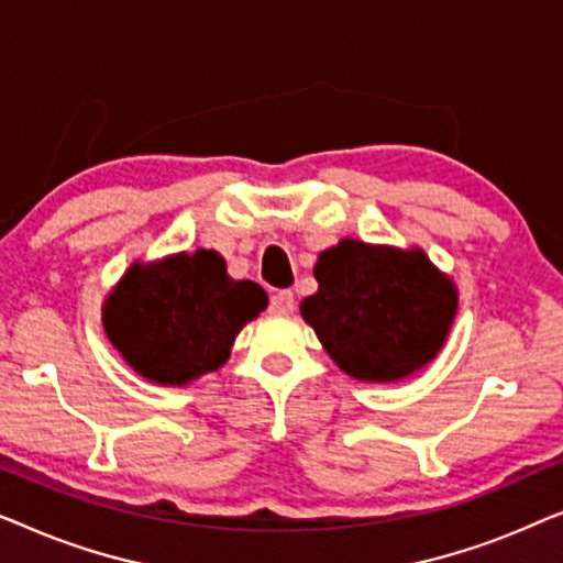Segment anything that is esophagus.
I'll use <instances>...</instances> for the list:
<instances>
[{
    "mask_svg": "<svg viewBox=\"0 0 563 563\" xmlns=\"http://www.w3.org/2000/svg\"><path fill=\"white\" fill-rule=\"evenodd\" d=\"M272 312L274 314H291L295 312V295H291L289 289H282V291H276V295L272 297Z\"/></svg>",
    "mask_w": 563,
    "mask_h": 563,
    "instance_id": "obj_1",
    "label": "esophagus"
}]
</instances>
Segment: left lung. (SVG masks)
<instances>
[{
  "label": "left lung",
  "mask_w": 563,
  "mask_h": 563,
  "mask_svg": "<svg viewBox=\"0 0 563 563\" xmlns=\"http://www.w3.org/2000/svg\"><path fill=\"white\" fill-rule=\"evenodd\" d=\"M318 291L299 312L351 379L389 384L438 356L459 310V289L428 253L343 238L314 264Z\"/></svg>",
  "instance_id": "left-lung-1"
}]
</instances>
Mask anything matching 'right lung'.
Wrapping results in <instances>:
<instances>
[{
	"label": "right lung",
	"mask_w": 563,
	"mask_h": 563,
	"mask_svg": "<svg viewBox=\"0 0 563 563\" xmlns=\"http://www.w3.org/2000/svg\"><path fill=\"white\" fill-rule=\"evenodd\" d=\"M266 305L256 282L230 279L218 251L197 249L130 264L104 297L102 325L135 374L184 387L218 372L245 322Z\"/></svg>",
	"instance_id": "1"
}]
</instances>
